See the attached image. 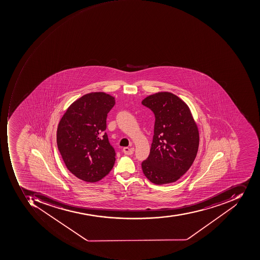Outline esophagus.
<instances>
[{
	"instance_id": "obj_1",
	"label": "esophagus",
	"mask_w": 260,
	"mask_h": 260,
	"mask_svg": "<svg viewBox=\"0 0 260 260\" xmlns=\"http://www.w3.org/2000/svg\"><path fill=\"white\" fill-rule=\"evenodd\" d=\"M122 151H123V152L125 155H132L133 153H134L135 149H134V148H128V147H125V148H123V149H122Z\"/></svg>"
}]
</instances>
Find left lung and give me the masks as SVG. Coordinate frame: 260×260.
<instances>
[{"label":"left lung","instance_id":"obj_1","mask_svg":"<svg viewBox=\"0 0 260 260\" xmlns=\"http://www.w3.org/2000/svg\"><path fill=\"white\" fill-rule=\"evenodd\" d=\"M142 104L155 115L150 153L142 163L145 177L156 185L177 181L197 155L199 133L188 106L171 92L149 95Z\"/></svg>","mask_w":260,"mask_h":260}]
</instances>
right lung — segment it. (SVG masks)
I'll use <instances>...</instances> for the list:
<instances>
[{
  "label": "right lung",
  "mask_w": 260,
  "mask_h": 260,
  "mask_svg": "<svg viewBox=\"0 0 260 260\" xmlns=\"http://www.w3.org/2000/svg\"><path fill=\"white\" fill-rule=\"evenodd\" d=\"M115 104L113 96L91 92L73 103L60 120L57 148L68 170L81 180H101L115 165V149L104 132Z\"/></svg>",
  "instance_id": "obj_1"
}]
</instances>
